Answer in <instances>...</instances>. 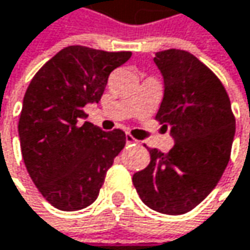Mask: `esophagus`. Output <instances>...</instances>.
Masks as SVG:
<instances>
[{
    "label": "esophagus",
    "instance_id": "1",
    "mask_svg": "<svg viewBox=\"0 0 250 250\" xmlns=\"http://www.w3.org/2000/svg\"><path fill=\"white\" fill-rule=\"evenodd\" d=\"M126 142H127L129 145H132V144L138 145V144H139V141H138V139H135V138H133L132 135H127V136H126Z\"/></svg>",
    "mask_w": 250,
    "mask_h": 250
}]
</instances>
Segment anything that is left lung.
<instances>
[{
  "mask_svg": "<svg viewBox=\"0 0 250 250\" xmlns=\"http://www.w3.org/2000/svg\"><path fill=\"white\" fill-rule=\"evenodd\" d=\"M164 98L157 120L170 126L174 146L149 149V166L133 174V185L151 209L180 215L199 205L220 182L231 152L236 120L220 79L182 49L157 52Z\"/></svg>",
  "mask_w": 250,
  "mask_h": 250,
  "instance_id": "obj_1",
  "label": "left lung"
}]
</instances>
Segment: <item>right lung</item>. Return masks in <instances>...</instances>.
<instances>
[{"mask_svg":"<svg viewBox=\"0 0 250 250\" xmlns=\"http://www.w3.org/2000/svg\"><path fill=\"white\" fill-rule=\"evenodd\" d=\"M132 57L71 45L55 54L32 79L19 120L27 173L57 209L77 211L99 195L105 174L126 145L123 130L104 132L83 106L99 102L109 73Z\"/></svg>","mask_w":250,"mask_h":250,"instance_id":"right-lung-1","label":"right lung"}]
</instances>
